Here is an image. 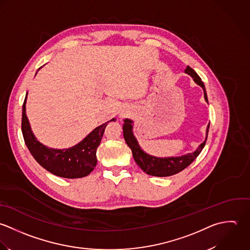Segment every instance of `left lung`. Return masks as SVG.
Segmentation results:
<instances>
[{"instance_id":"obj_1","label":"left lung","mask_w":250,"mask_h":250,"mask_svg":"<svg viewBox=\"0 0 250 250\" xmlns=\"http://www.w3.org/2000/svg\"><path fill=\"white\" fill-rule=\"evenodd\" d=\"M185 72L190 75L194 82L199 85L200 87L204 91V98L206 101L208 102V97L205 89V85L202 82L199 75L190 67L187 66L185 69ZM132 124L133 122L129 119H125L124 120V125H123V130H124V138L125 140V143L127 146L131 149L133 158L137 165L148 175L150 176H155V177H168L175 175L184 169H186L188 165H190L195 158L199 155L200 152L205 147L207 138H208V127L209 124L208 125L207 127V133H206V139L205 141L200 144L199 147L197 150H194L193 152H189L181 156H170V157H156L153 155H150L149 153L145 152L144 150L141 149L139 146L135 136L133 135L132 132Z\"/></svg>"}]
</instances>
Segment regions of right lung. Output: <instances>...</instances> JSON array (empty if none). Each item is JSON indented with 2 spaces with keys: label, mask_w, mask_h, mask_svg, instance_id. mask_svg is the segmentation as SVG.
I'll return each instance as SVG.
<instances>
[{
  "label": "right lung",
  "mask_w": 250,
  "mask_h": 250,
  "mask_svg": "<svg viewBox=\"0 0 250 250\" xmlns=\"http://www.w3.org/2000/svg\"><path fill=\"white\" fill-rule=\"evenodd\" d=\"M27 96L22 108V133L26 146L34 158L44 169L53 175L66 178L78 179L88 176L96 167L97 150L100 146L104 129L109 122L96 127L81 142L68 149H51L42 144L34 135L29 120L26 115Z\"/></svg>",
  "instance_id": "add662e5"
}]
</instances>
